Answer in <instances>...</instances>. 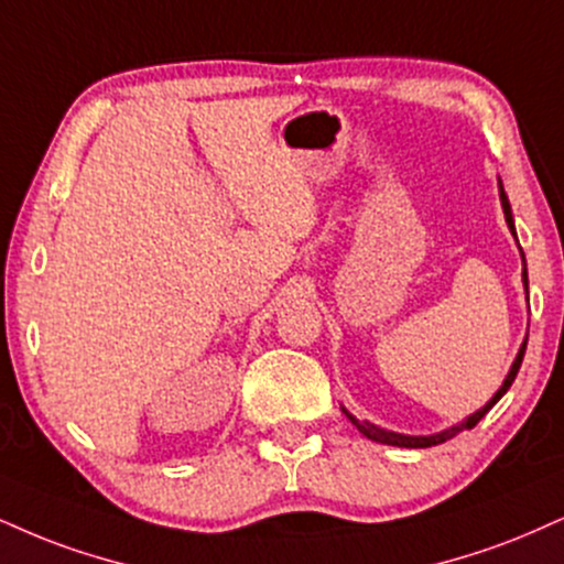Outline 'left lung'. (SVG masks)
<instances>
[{"label": "left lung", "mask_w": 564, "mask_h": 564, "mask_svg": "<svg viewBox=\"0 0 564 564\" xmlns=\"http://www.w3.org/2000/svg\"><path fill=\"white\" fill-rule=\"evenodd\" d=\"M499 199H501V209H505V220H507V226H510L512 236H514L512 207H510V199H507V194H505V186H501V181H499ZM514 239H518V236H514ZM522 283H525V289H528V268H525V254H522ZM525 344H528V341H522V347H520V351H518V357H514L512 368H510V372H507L505 383L499 386V391L494 393V397L488 399V402H486L484 406H480L478 412H473L470 417L463 420V423H459V425H452V429H446V431H441V433H433V436H404V433H393V431H386V429H381V425L370 423V420H357V417H351L347 410H344V412H347V417L351 420V423L357 425V431L362 433V436H368L370 441H378V444H389V446H404V449H425V446H436V444H444V441L454 438V436H457V433H463V431H470V429H476V425L480 423V417H484L486 412L491 410V406L497 404L501 397H505L507 389H510L512 381H514V376H518V370H520V365H522V357H525Z\"/></svg>", "instance_id": "left-lung-1"}]
</instances>
